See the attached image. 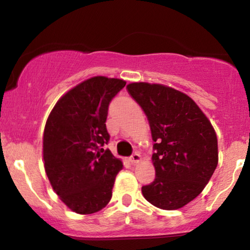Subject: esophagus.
<instances>
[{"label": "esophagus", "instance_id": "1", "mask_svg": "<svg viewBox=\"0 0 250 250\" xmlns=\"http://www.w3.org/2000/svg\"><path fill=\"white\" fill-rule=\"evenodd\" d=\"M141 160H142V157H141V154L138 153V152H135V153L132 154V156L130 157V162H131L132 164L140 163Z\"/></svg>", "mask_w": 250, "mask_h": 250}]
</instances>
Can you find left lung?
I'll return each instance as SVG.
<instances>
[{"instance_id":"left-lung-1","label":"left lung","mask_w":250,"mask_h":250,"mask_svg":"<svg viewBox=\"0 0 250 250\" xmlns=\"http://www.w3.org/2000/svg\"><path fill=\"white\" fill-rule=\"evenodd\" d=\"M150 123L156 179L142 187L147 202L181 209L203 191L218 165V141L210 120L194 100L163 84L127 85Z\"/></svg>"}]
</instances>
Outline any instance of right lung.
Wrapping results in <instances>:
<instances>
[{
  "label": "right lung",
  "instance_id": "obj_1",
  "mask_svg": "<svg viewBox=\"0 0 250 250\" xmlns=\"http://www.w3.org/2000/svg\"><path fill=\"white\" fill-rule=\"evenodd\" d=\"M125 81L94 76L58 100L46 121L42 158L47 178L63 203L80 214L98 212L112 198L122 160L109 150L108 105Z\"/></svg>",
  "mask_w": 250,
  "mask_h": 250
}]
</instances>
